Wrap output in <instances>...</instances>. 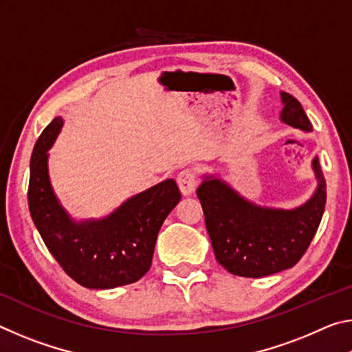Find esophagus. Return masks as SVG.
Here are the masks:
<instances>
[{"instance_id": "34e87169", "label": "esophagus", "mask_w": 352, "mask_h": 352, "mask_svg": "<svg viewBox=\"0 0 352 352\" xmlns=\"http://www.w3.org/2000/svg\"><path fill=\"white\" fill-rule=\"evenodd\" d=\"M177 183L183 195H190L197 188V175L192 169H183L178 172Z\"/></svg>"}]
</instances>
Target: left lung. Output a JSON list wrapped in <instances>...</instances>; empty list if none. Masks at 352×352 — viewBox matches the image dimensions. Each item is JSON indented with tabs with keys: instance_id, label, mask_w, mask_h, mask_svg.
I'll list each match as a JSON object with an SVG mask.
<instances>
[{
	"instance_id": "1",
	"label": "left lung",
	"mask_w": 352,
	"mask_h": 352,
	"mask_svg": "<svg viewBox=\"0 0 352 352\" xmlns=\"http://www.w3.org/2000/svg\"><path fill=\"white\" fill-rule=\"evenodd\" d=\"M281 121L302 132L312 124L301 104L281 93ZM317 190L295 210L254 205L225 182L206 175L197 189L217 262L236 276L261 278L294 267L311 245L326 205V183L318 158L312 162Z\"/></svg>"
}]
</instances>
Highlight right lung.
I'll use <instances>...</instances> for the list:
<instances>
[{"mask_svg": "<svg viewBox=\"0 0 352 352\" xmlns=\"http://www.w3.org/2000/svg\"><path fill=\"white\" fill-rule=\"evenodd\" d=\"M63 126L57 116L35 142L31 157L29 211L45 245L69 278L88 289H115L136 283L152 265L158 231L180 201L168 178L99 220L74 222L58 204L47 174V151Z\"/></svg>", "mask_w": 352, "mask_h": 352, "instance_id": "right-lung-1", "label": "right lung"}]
</instances>
